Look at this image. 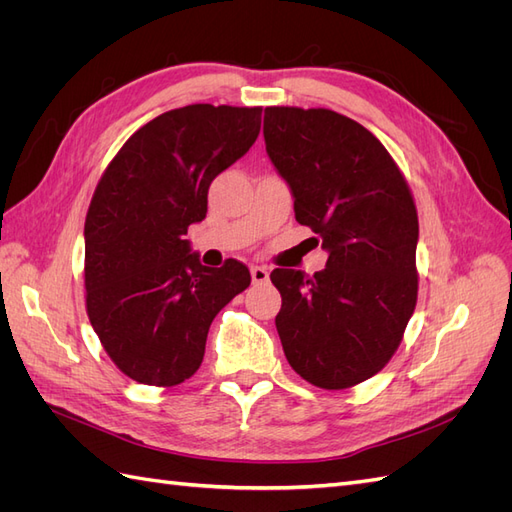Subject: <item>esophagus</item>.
Segmentation results:
<instances>
[{"mask_svg":"<svg viewBox=\"0 0 512 512\" xmlns=\"http://www.w3.org/2000/svg\"><path fill=\"white\" fill-rule=\"evenodd\" d=\"M250 273H252V282H254V284H265V282L269 280V269H267V267L252 265Z\"/></svg>","mask_w":512,"mask_h":512,"instance_id":"esophagus-1","label":"esophagus"}]
</instances>
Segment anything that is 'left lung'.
Instances as JSON below:
<instances>
[{
  "mask_svg": "<svg viewBox=\"0 0 512 512\" xmlns=\"http://www.w3.org/2000/svg\"><path fill=\"white\" fill-rule=\"evenodd\" d=\"M269 160L294 218L322 239L327 267L273 269L290 367L320 389H348L389 363L414 312L416 207L404 175L361 123L327 108H265Z\"/></svg>",
  "mask_w": 512,
  "mask_h": 512,
  "instance_id": "left-lung-1",
  "label": "left lung"
}]
</instances>
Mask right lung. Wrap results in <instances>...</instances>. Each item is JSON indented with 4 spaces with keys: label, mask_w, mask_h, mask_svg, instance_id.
<instances>
[{
    "label": "right lung",
    "mask_w": 512,
    "mask_h": 512,
    "mask_svg": "<svg viewBox=\"0 0 512 512\" xmlns=\"http://www.w3.org/2000/svg\"><path fill=\"white\" fill-rule=\"evenodd\" d=\"M262 108L190 104L151 119L108 164L85 220L91 327L132 380L175 386L203 363L220 309L250 286L243 262L205 267L188 226L211 181L256 143Z\"/></svg>",
    "instance_id": "1"
}]
</instances>
